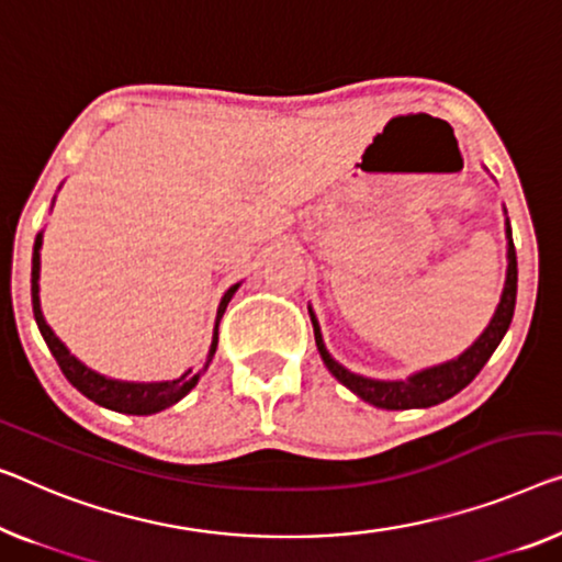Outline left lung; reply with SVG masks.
<instances>
[{
  "label": "left lung",
  "mask_w": 562,
  "mask_h": 562,
  "mask_svg": "<svg viewBox=\"0 0 562 562\" xmlns=\"http://www.w3.org/2000/svg\"><path fill=\"white\" fill-rule=\"evenodd\" d=\"M507 214V212H505ZM515 300H517V255H515V241L513 229H509L507 220V280L505 290H502L499 305L492 315V321L484 333L469 346L462 356L451 358L447 363L424 368L414 375H408L406 381H379V379H366V375L350 373L346 366H340L325 348L321 325L315 321V313L310 310V321H313L315 342L321 350L323 363L328 366V371L338 379L342 386L350 389L358 398H363L366 404L389 408V412H401V408H429L437 406L441 401L457 396L459 391L467 389L469 383L476 379V373L482 371L484 363L490 361L497 346L505 338V333L513 323L515 315Z\"/></svg>",
  "instance_id": "8db88e82"
}]
</instances>
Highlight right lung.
I'll list each match as a JSON object with an SVG mask.
<instances>
[{"label": "right lung", "instance_id": "obj_1", "mask_svg": "<svg viewBox=\"0 0 562 562\" xmlns=\"http://www.w3.org/2000/svg\"><path fill=\"white\" fill-rule=\"evenodd\" d=\"M40 247H42V234H37L35 249H32V310H35L37 328L42 333V338H45V342H47L49 353L55 356V361H57V366H60V371L65 373V379L70 381L72 386L82 393V396L95 401L98 406L111 408V412L133 414V416H148V414L164 412V408L173 406L176 401H181L191 389L196 386L201 373L206 371L209 363H212L214 353H216V340H220V321H222L224 310H227L232 295L239 290L241 282L232 284V288L224 292L220 310H216L214 338H212V348H209V358H206L204 368H199V371L189 368L187 373L179 375V379H173V381H156V383L115 381V379H108V375L95 373L93 368H88L86 363H80L78 358H75L70 350L65 348V342L53 333V328H49V325L45 323V317H42L40 282H37L40 280Z\"/></svg>", "mask_w": 562, "mask_h": 562}]
</instances>
